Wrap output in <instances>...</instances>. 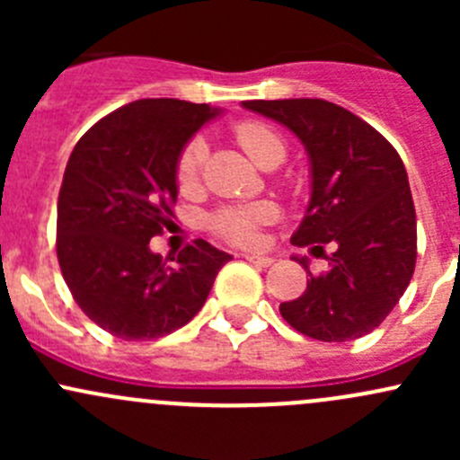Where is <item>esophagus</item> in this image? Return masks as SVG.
Listing matches in <instances>:
<instances>
[{"label": "esophagus", "mask_w": 460, "mask_h": 460, "mask_svg": "<svg viewBox=\"0 0 460 460\" xmlns=\"http://www.w3.org/2000/svg\"><path fill=\"white\" fill-rule=\"evenodd\" d=\"M244 260H249V262L258 264V267H271V264H273V258H269V256H252V253H247V256H244Z\"/></svg>", "instance_id": "1"}]
</instances>
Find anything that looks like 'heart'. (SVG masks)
<instances>
[{
	"mask_svg": "<svg viewBox=\"0 0 460 460\" xmlns=\"http://www.w3.org/2000/svg\"><path fill=\"white\" fill-rule=\"evenodd\" d=\"M240 146L244 148L249 157L256 164L262 166L264 162L285 157V142L273 128L262 122H243L235 128ZM204 162V146L200 140H193L184 146L178 160V184L182 189H191L200 175ZM276 211L269 204H253L244 208H222L211 217V229L225 240L238 244H256L258 229L267 222L273 220Z\"/></svg>",
	"mask_w": 460,
	"mask_h": 460,
	"instance_id": "b5f03b06",
	"label": "heart"
}]
</instances>
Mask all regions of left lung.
I'll use <instances>...</instances> for the list:
<instances>
[{
    "label": "left lung",
    "mask_w": 460,
    "mask_h": 460,
    "mask_svg": "<svg viewBox=\"0 0 460 460\" xmlns=\"http://www.w3.org/2000/svg\"><path fill=\"white\" fill-rule=\"evenodd\" d=\"M244 109L289 128L309 157L312 196L291 235L296 247H332L327 271H309L280 314L324 342L374 332L405 294L416 264V211L401 155L374 127L327 100H252Z\"/></svg>",
    "instance_id": "obj_1"
}]
</instances>
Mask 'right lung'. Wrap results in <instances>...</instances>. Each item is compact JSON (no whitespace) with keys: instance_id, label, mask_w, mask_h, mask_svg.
<instances>
[{"instance_id":"right-lung-1","label":"right lung","mask_w":460,"mask_h":460,"mask_svg":"<svg viewBox=\"0 0 460 460\" xmlns=\"http://www.w3.org/2000/svg\"><path fill=\"white\" fill-rule=\"evenodd\" d=\"M222 109L157 97L113 111L68 157L58 200V260L82 312L122 341H151L202 309L229 262L196 240L166 264L148 243L171 225L178 160Z\"/></svg>"}]
</instances>
